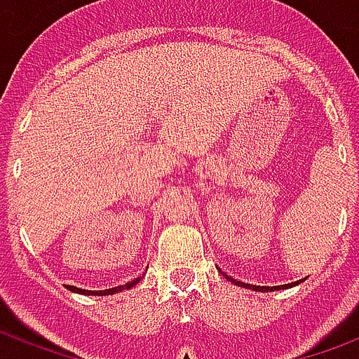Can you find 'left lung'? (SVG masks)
Segmentation results:
<instances>
[{"mask_svg":"<svg viewBox=\"0 0 359 359\" xmlns=\"http://www.w3.org/2000/svg\"><path fill=\"white\" fill-rule=\"evenodd\" d=\"M231 283H234V285L238 286H244V288H254V290H259V292H269V290H278V288H290V286L298 285L300 280H296V283H290V285H280V286H256V285H246V283H241V280H236V278L229 277V275H225Z\"/></svg>","mask_w":359,"mask_h":359,"instance_id":"obj_1","label":"left lung"}]
</instances>
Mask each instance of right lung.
Returning <instances> with one entry per match:
<instances>
[{"mask_svg": "<svg viewBox=\"0 0 359 359\" xmlns=\"http://www.w3.org/2000/svg\"><path fill=\"white\" fill-rule=\"evenodd\" d=\"M138 280H140V278H134V280L126 283V285L115 286V288H107V290H82V288H76V286H69V288L79 294H90V296H107V294H115V292H121V290H128V288H133V286L136 285Z\"/></svg>", "mask_w": 359, "mask_h": 359, "instance_id": "add662e5", "label": "right lung"}]
</instances>
